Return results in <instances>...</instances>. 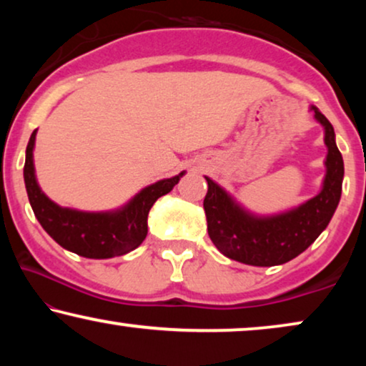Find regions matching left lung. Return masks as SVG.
Masks as SVG:
<instances>
[{"label":"left lung","mask_w":366,"mask_h":366,"mask_svg":"<svg viewBox=\"0 0 366 366\" xmlns=\"http://www.w3.org/2000/svg\"><path fill=\"white\" fill-rule=\"evenodd\" d=\"M312 109L317 122L325 128L328 154L322 192L307 203L273 217H257L239 207L213 179L204 177L208 192L203 208L208 234L224 257L253 267L283 264L303 253L328 227L342 197L345 168L332 123L318 108L312 107Z\"/></svg>","instance_id":"8db88e82"}]
</instances>
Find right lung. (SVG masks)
Instances as JSON below:
<instances>
[{
    "label": "right lung",
    "instance_id": "right-lung-1",
    "mask_svg": "<svg viewBox=\"0 0 366 366\" xmlns=\"http://www.w3.org/2000/svg\"><path fill=\"white\" fill-rule=\"evenodd\" d=\"M34 139H36V129L28 142L26 162L23 169L24 184L34 217L54 242L61 244L64 249L84 258H113L138 248L147 238L148 213L153 203L159 197L172 192L184 174L182 172L177 177L149 184L117 212L88 213L61 208L38 187L33 164Z\"/></svg>",
    "mask_w": 366,
    "mask_h": 366
}]
</instances>
